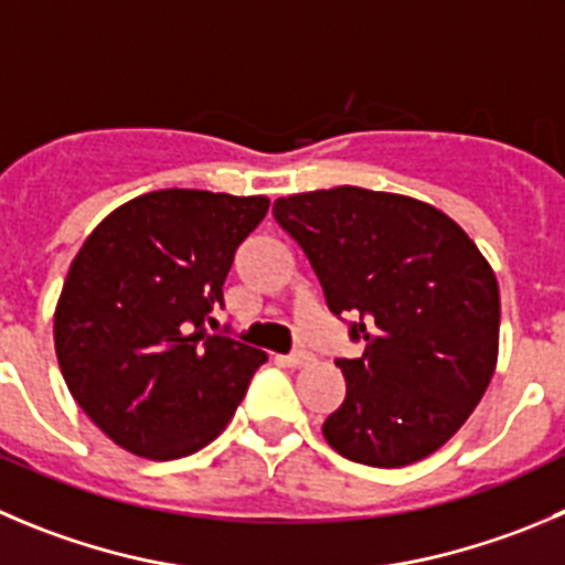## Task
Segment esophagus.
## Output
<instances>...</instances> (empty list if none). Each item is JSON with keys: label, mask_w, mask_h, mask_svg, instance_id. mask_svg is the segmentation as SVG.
<instances>
[{"label": "esophagus", "mask_w": 565, "mask_h": 565, "mask_svg": "<svg viewBox=\"0 0 565 565\" xmlns=\"http://www.w3.org/2000/svg\"><path fill=\"white\" fill-rule=\"evenodd\" d=\"M284 362H287L289 367H303L312 362V354H309V351H292V354L284 356Z\"/></svg>", "instance_id": "obj_1"}]
</instances>
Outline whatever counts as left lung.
Instances as JSON below:
<instances>
[{"label":"left lung","mask_w":565,"mask_h":565,"mask_svg":"<svg viewBox=\"0 0 565 565\" xmlns=\"http://www.w3.org/2000/svg\"><path fill=\"white\" fill-rule=\"evenodd\" d=\"M298 242L331 315L365 342L340 356L345 398L323 437L345 460L402 468L468 420L499 351V284L443 211L360 186L292 194L273 205Z\"/></svg>","instance_id":"left-lung-1"}]
</instances>
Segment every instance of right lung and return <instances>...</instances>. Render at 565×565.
<instances>
[{"instance_id": "add662e5", "label": "right lung", "mask_w": 565, "mask_h": 565, "mask_svg": "<svg viewBox=\"0 0 565 565\" xmlns=\"http://www.w3.org/2000/svg\"><path fill=\"white\" fill-rule=\"evenodd\" d=\"M267 209V198L161 189L83 242L57 300L55 354L68 393L116 446L178 460L234 418L267 356L205 323Z\"/></svg>"}]
</instances>
